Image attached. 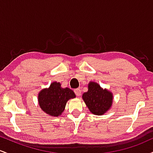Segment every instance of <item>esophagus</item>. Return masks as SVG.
<instances>
[{
	"mask_svg": "<svg viewBox=\"0 0 153 153\" xmlns=\"http://www.w3.org/2000/svg\"><path fill=\"white\" fill-rule=\"evenodd\" d=\"M74 92L75 95H76L77 96H80V94H81V91H80V88H76L74 90Z\"/></svg>",
	"mask_w": 153,
	"mask_h": 153,
	"instance_id": "1",
	"label": "esophagus"
}]
</instances>
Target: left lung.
Returning <instances> with one entry per match:
<instances>
[{"label":"left lung","instance_id":"obj_1","mask_svg":"<svg viewBox=\"0 0 153 153\" xmlns=\"http://www.w3.org/2000/svg\"><path fill=\"white\" fill-rule=\"evenodd\" d=\"M88 91L82 94V99L90 111L95 115H103L111 107L113 95L107 89H103L95 82H90Z\"/></svg>","mask_w":153,"mask_h":153}]
</instances>
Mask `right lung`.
Returning <instances> with one entry per match:
<instances>
[{"mask_svg":"<svg viewBox=\"0 0 153 153\" xmlns=\"http://www.w3.org/2000/svg\"><path fill=\"white\" fill-rule=\"evenodd\" d=\"M75 98L69 88H62L60 82H53L48 88L42 89L38 94L40 108L50 117H59L65 108L67 101Z\"/></svg>","mask_w":153,"mask_h":153,"instance_id":"1","label":"right lung"}]
</instances>
